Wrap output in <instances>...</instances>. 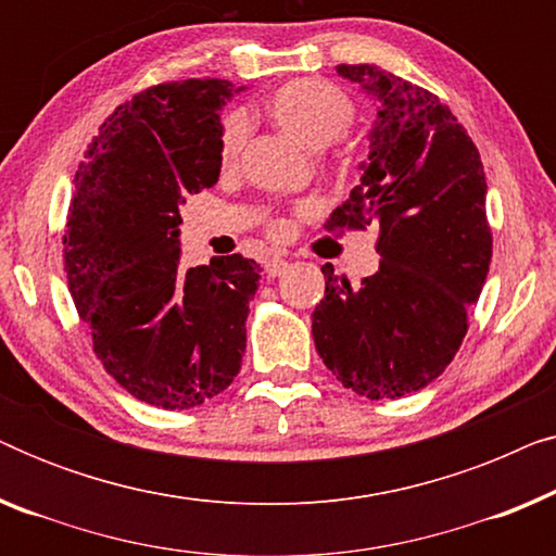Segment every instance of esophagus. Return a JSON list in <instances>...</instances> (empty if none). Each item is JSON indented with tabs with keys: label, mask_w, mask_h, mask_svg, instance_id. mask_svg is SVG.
<instances>
[{
	"label": "esophagus",
	"mask_w": 556,
	"mask_h": 556,
	"mask_svg": "<svg viewBox=\"0 0 556 556\" xmlns=\"http://www.w3.org/2000/svg\"><path fill=\"white\" fill-rule=\"evenodd\" d=\"M288 257H283V255H276V257H270L268 263H265V273H268L270 278H278V276H283V273L288 270Z\"/></svg>",
	"instance_id": "1"
}]
</instances>
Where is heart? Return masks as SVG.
<instances>
[{"label": "heart", "mask_w": 556, "mask_h": 556, "mask_svg": "<svg viewBox=\"0 0 556 556\" xmlns=\"http://www.w3.org/2000/svg\"><path fill=\"white\" fill-rule=\"evenodd\" d=\"M265 109L293 141L311 151L326 149L329 143L339 141L356 118L352 98L344 90L314 78L286 83L268 98ZM248 116L242 111H232L225 116L223 128H219V164H223V169H232L238 164L240 151L248 141ZM331 169L346 172V162L339 159L331 164ZM268 230L276 238H286L291 227H288L286 217H273Z\"/></svg>", "instance_id": "b5f03b06"}]
</instances>
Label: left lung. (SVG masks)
Returning a JSON list of instances; mask_svg holds the SVG:
<instances>
[{"instance_id":"obj_1","label":"left lung","mask_w":556,"mask_h":556,"mask_svg":"<svg viewBox=\"0 0 556 556\" xmlns=\"http://www.w3.org/2000/svg\"><path fill=\"white\" fill-rule=\"evenodd\" d=\"M377 101L369 156L326 230H379V270L352 288L324 265L314 344L346 390L394 400L443 375L468 331L491 265L485 174L476 143L430 90L379 71L339 65Z\"/></svg>"}]
</instances>
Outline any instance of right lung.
Returning <instances> with one entry per match:
<instances>
[{"label":"right lung","mask_w":556,"mask_h":556,"mask_svg":"<svg viewBox=\"0 0 556 556\" xmlns=\"http://www.w3.org/2000/svg\"><path fill=\"white\" fill-rule=\"evenodd\" d=\"M230 80L159 83L118 105L88 143L67 212L65 273L93 352L136 400L202 405L245 352L261 265L242 255L179 265V207L219 177Z\"/></svg>","instance_id":"add662e5"}]
</instances>
